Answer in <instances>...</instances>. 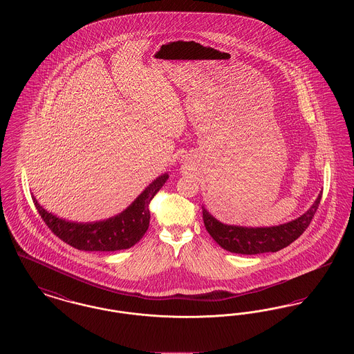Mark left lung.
Returning a JSON list of instances; mask_svg holds the SVG:
<instances>
[{
  "instance_id": "obj_1",
  "label": "left lung",
  "mask_w": 354,
  "mask_h": 354,
  "mask_svg": "<svg viewBox=\"0 0 354 354\" xmlns=\"http://www.w3.org/2000/svg\"><path fill=\"white\" fill-rule=\"evenodd\" d=\"M321 195L312 204V207L300 218L273 227H243L224 224L214 218L203 205V221L208 234L221 248L240 254L277 252L293 243L303 234L313 219Z\"/></svg>"
}]
</instances>
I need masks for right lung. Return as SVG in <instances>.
Returning <instances> with one entry per match:
<instances>
[{
    "label": "right lung",
    "instance_id": "obj_1",
    "mask_svg": "<svg viewBox=\"0 0 354 354\" xmlns=\"http://www.w3.org/2000/svg\"><path fill=\"white\" fill-rule=\"evenodd\" d=\"M167 179L169 174L158 176L120 214L109 219L91 223L61 219L46 211L34 196L32 198L37 211L50 228L51 232L68 243V245L81 251L114 252L131 248L146 234L150 225L149 204Z\"/></svg>",
    "mask_w": 354,
    "mask_h": 354
}]
</instances>
